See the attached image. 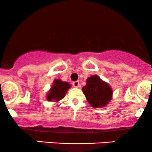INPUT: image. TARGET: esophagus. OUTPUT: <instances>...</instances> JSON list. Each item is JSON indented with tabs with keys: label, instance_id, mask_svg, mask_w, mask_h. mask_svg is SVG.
<instances>
[{
	"label": "esophagus",
	"instance_id": "1",
	"mask_svg": "<svg viewBox=\"0 0 152 152\" xmlns=\"http://www.w3.org/2000/svg\"><path fill=\"white\" fill-rule=\"evenodd\" d=\"M73 86H74V87H76V88H78V87L80 86L79 82H78V81L73 82Z\"/></svg>",
	"mask_w": 152,
	"mask_h": 152
}]
</instances>
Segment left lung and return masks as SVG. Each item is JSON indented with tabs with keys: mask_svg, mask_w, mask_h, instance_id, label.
Returning a JSON list of instances; mask_svg holds the SVG:
<instances>
[{
	"mask_svg": "<svg viewBox=\"0 0 152 152\" xmlns=\"http://www.w3.org/2000/svg\"><path fill=\"white\" fill-rule=\"evenodd\" d=\"M83 94L92 107H104L111 102L113 91L109 83L94 75L87 78L86 85L82 88Z\"/></svg>",
	"mask_w": 152,
	"mask_h": 152,
	"instance_id": "obj_1",
	"label": "left lung"
}]
</instances>
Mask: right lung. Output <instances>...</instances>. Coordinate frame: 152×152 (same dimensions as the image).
<instances>
[{
	"label": "right lung",
	"instance_id": "add662e5",
	"mask_svg": "<svg viewBox=\"0 0 152 152\" xmlns=\"http://www.w3.org/2000/svg\"><path fill=\"white\" fill-rule=\"evenodd\" d=\"M71 88V84L60 79H55L49 91L47 94V100L57 102L65 96L67 91Z\"/></svg>",
	"mask_w": 152,
	"mask_h": 152
}]
</instances>
